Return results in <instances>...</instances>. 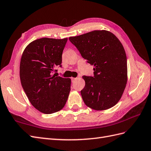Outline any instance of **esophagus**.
Masks as SVG:
<instances>
[{"label": "esophagus", "instance_id": "34e87169", "mask_svg": "<svg viewBox=\"0 0 151 151\" xmlns=\"http://www.w3.org/2000/svg\"><path fill=\"white\" fill-rule=\"evenodd\" d=\"M77 79V78H71V80H72V82H74L75 80H76Z\"/></svg>", "mask_w": 151, "mask_h": 151}]
</instances>
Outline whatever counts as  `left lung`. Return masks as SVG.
I'll return each mask as SVG.
<instances>
[{
  "label": "left lung",
  "mask_w": 151,
  "mask_h": 151,
  "mask_svg": "<svg viewBox=\"0 0 151 151\" xmlns=\"http://www.w3.org/2000/svg\"><path fill=\"white\" fill-rule=\"evenodd\" d=\"M82 57L94 66V76H83L85 104L95 110L109 109L121 98L127 81V58L122 43L108 30L69 37Z\"/></svg>",
  "instance_id": "left-lung-1"
}]
</instances>
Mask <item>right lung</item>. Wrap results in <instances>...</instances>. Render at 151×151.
<instances>
[{
	"mask_svg": "<svg viewBox=\"0 0 151 151\" xmlns=\"http://www.w3.org/2000/svg\"><path fill=\"white\" fill-rule=\"evenodd\" d=\"M68 38L42 37L29 43L22 53L20 64L22 86L30 103L45 114L64 108L71 90V80L57 76L62 54Z\"/></svg>",
	"mask_w": 151,
	"mask_h": 151,
	"instance_id": "1",
	"label": "right lung"
}]
</instances>
